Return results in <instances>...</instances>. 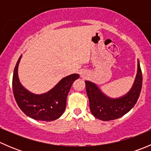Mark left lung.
<instances>
[{"mask_svg": "<svg viewBox=\"0 0 151 151\" xmlns=\"http://www.w3.org/2000/svg\"><path fill=\"white\" fill-rule=\"evenodd\" d=\"M137 66V74L133 87L125 96L119 99L108 98L95 84L85 81L90 109L94 117L101 121H112L121 118L132 109L137 101L142 84V74L139 62Z\"/></svg>", "mask_w": 151, "mask_h": 151, "instance_id": "8db88e82", "label": "left lung"}]
</instances>
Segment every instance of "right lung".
I'll return each mask as SVG.
<instances>
[{
  "mask_svg": "<svg viewBox=\"0 0 151 151\" xmlns=\"http://www.w3.org/2000/svg\"><path fill=\"white\" fill-rule=\"evenodd\" d=\"M21 57L17 62L12 79V89L17 104L25 115L34 120L52 121L59 118L66 109L67 96L73 83L80 77L79 74L67 76L49 92L36 95L25 89L19 81L17 69Z\"/></svg>",
  "mask_w": 151,
  "mask_h": 151,
  "instance_id": "add662e5",
  "label": "right lung"
}]
</instances>
